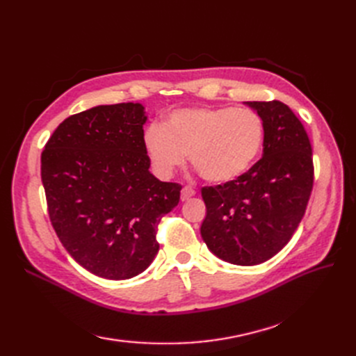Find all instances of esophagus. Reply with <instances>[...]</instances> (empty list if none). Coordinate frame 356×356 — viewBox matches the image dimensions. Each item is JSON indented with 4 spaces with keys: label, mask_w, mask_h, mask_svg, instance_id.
<instances>
[{
    "label": "esophagus",
    "mask_w": 356,
    "mask_h": 356,
    "mask_svg": "<svg viewBox=\"0 0 356 356\" xmlns=\"http://www.w3.org/2000/svg\"><path fill=\"white\" fill-rule=\"evenodd\" d=\"M195 195H196L195 188H191V187L186 186L184 188H182V191H181V200H182V202H184V200H188L190 197H193Z\"/></svg>",
    "instance_id": "obj_1"
}]
</instances>
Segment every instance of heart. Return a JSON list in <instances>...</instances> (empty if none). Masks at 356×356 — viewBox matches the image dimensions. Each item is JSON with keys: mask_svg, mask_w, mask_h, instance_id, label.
I'll list each match as a JSON object with an SVG mask.
<instances>
[{"mask_svg": "<svg viewBox=\"0 0 356 356\" xmlns=\"http://www.w3.org/2000/svg\"><path fill=\"white\" fill-rule=\"evenodd\" d=\"M266 136L261 115L251 108L202 106L172 111L152 123L144 147L156 174L170 178L188 159L200 177L224 184L245 175L260 156Z\"/></svg>", "mask_w": 356, "mask_h": 356, "instance_id": "1", "label": "heart"}]
</instances>
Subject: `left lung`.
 <instances>
[{
	"instance_id": "obj_1",
	"label": "left lung",
	"mask_w": 356,
	"mask_h": 356,
	"mask_svg": "<svg viewBox=\"0 0 356 356\" xmlns=\"http://www.w3.org/2000/svg\"><path fill=\"white\" fill-rule=\"evenodd\" d=\"M246 104L264 120L263 157L241 178L202 188L200 234L221 260L255 266L293 238L314 188V159L306 129L288 105Z\"/></svg>"
}]
</instances>
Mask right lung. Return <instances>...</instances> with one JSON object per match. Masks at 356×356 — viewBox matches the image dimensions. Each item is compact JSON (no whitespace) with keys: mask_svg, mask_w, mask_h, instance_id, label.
Segmentation results:
<instances>
[{"mask_svg":"<svg viewBox=\"0 0 356 356\" xmlns=\"http://www.w3.org/2000/svg\"><path fill=\"white\" fill-rule=\"evenodd\" d=\"M145 120L141 104L93 106L65 118L41 153L49 217L60 243L86 270L114 281L152 264L157 225L182 188L148 170Z\"/></svg>","mask_w":356,"mask_h":356,"instance_id":"1","label":"right lung"}]
</instances>
